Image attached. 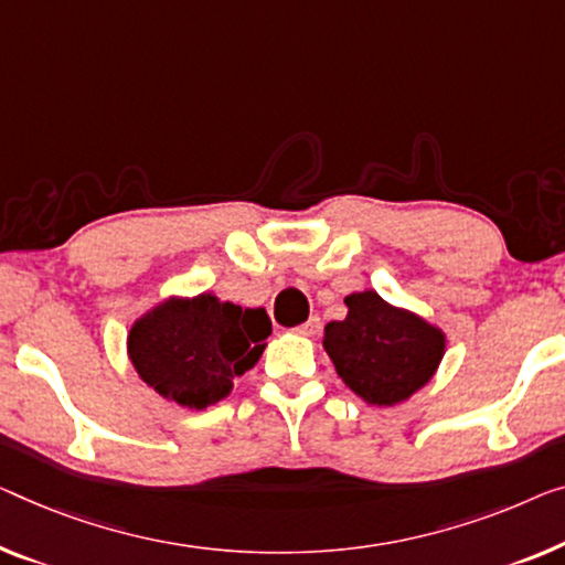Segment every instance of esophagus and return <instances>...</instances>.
<instances>
[{"label": "esophagus", "mask_w": 565, "mask_h": 565, "mask_svg": "<svg viewBox=\"0 0 565 565\" xmlns=\"http://www.w3.org/2000/svg\"><path fill=\"white\" fill-rule=\"evenodd\" d=\"M319 327H322V319H319V317H309L305 324L297 327V332L305 334V337H311V334L319 332Z\"/></svg>", "instance_id": "34e87169"}]
</instances>
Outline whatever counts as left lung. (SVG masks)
<instances>
[{"label": "left lung", "instance_id": "obj_1", "mask_svg": "<svg viewBox=\"0 0 565 565\" xmlns=\"http://www.w3.org/2000/svg\"><path fill=\"white\" fill-rule=\"evenodd\" d=\"M348 317L324 327V350L337 373L370 406H393L431 381L444 334L375 291L350 294Z\"/></svg>", "mask_w": 565, "mask_h": 565}]
</instances>
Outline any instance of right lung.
<instances>
[{"label":"right lung","instance_id":"obj_1","mask_svg":"<svg viewBox=\"0 0 565 565\" xmlns=\"http://www.w3.org/2000/svg\"><path fill=\"white\" fill-rule=\"evenodd\" d=\"M271 319L264 309L217 301L213 294L170 299L129 332V358L141 381L167 401L207 408L233 388V377L258 363Z\"/></svg>","mask_w":565,"mask_h":565}]
</instances>
